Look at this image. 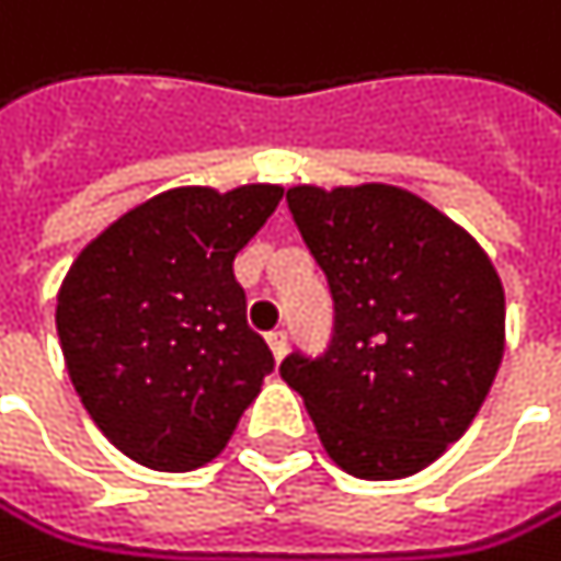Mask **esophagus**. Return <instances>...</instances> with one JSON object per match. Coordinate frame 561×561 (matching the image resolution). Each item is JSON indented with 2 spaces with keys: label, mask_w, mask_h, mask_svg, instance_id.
<instances>
[{
  "label": "esophagus",
  "mask_w": 561,
  "mask_h": 561,
  "mask_svg": "<svg viewBox=\"0 0 561 561\" xmlns=\"http://www.w3.org/2000/svg\"><path fill=\"white\" fill-rule=\"evenodd\" d=\"M265 340H268V350H272V356H275V359H283V356H286V350H289V336H286L283 330L268 333Z\"/></svg>",
  "instance_id": "esophagus-1"
}]
</instances>
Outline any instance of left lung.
<instances>
[{
	"mask_svg": "<svg viewBox=\"0 0 561 561\" xmlns=\"http://www.w3.org/2000/svg\"><path fill=\"white\" fill-rule=\"evenodd\" d=\"M289 215L327 275L333 336L278 374L327 455L366 481L407 478L455 444L505 353V293L471 234L387 184L293 187Z\"/></svg>",
	"mask_w": 561,
	"mask_h": 561,
	"instance_id": "1",
	"label": "left lung"
}]
</instances>
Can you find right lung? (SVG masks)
<instances>
[{
	"label": "right lung",
	"mask_w": 561,
	"mask_h": 561,
	"mask_svg": "<svg viewBox=\"0 0 561 561\" xmlns=\"http://www.w3.org/2000/svg\"><path fill=\"white\" fill-rule=\"evenodd\" d=\"M278 198L275 184L164 191L117 218L62 278L56 333L70 380L137 465L195 471L218 458L275 370L231 262Z\"/></svg>",
	"instance_id": "add662e5"
}]
</instances>
